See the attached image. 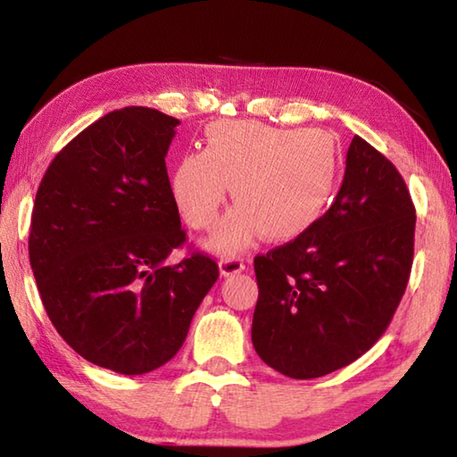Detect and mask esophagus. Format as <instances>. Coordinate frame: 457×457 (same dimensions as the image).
Listing matches in <instances>:
<instances>
[{
	"label": "esophagus",
	"mask_w": 457,
	"mask_h": 457,
	"mask_svg": "<svg viewBox=\"0 0 457 457\" xmlns=\"http://www.w3.org/2000/svg\"><path fill=\"white\" fill-rule=\"evenodd\" d=\"M244 268H245V264H244L242 258L228 256V258H221V260H220V272H221V276H234V274H239Z\"/></svg>",
	"instance_id": "1"
}]
</instances>
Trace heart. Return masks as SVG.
<instances>
[{
    "mask_svg": "<svg viewBox=\"0 0 457 457\" xmlns=\"http://www.w3.org/2000/svg\"><path fill=\"white\" fill-rule=\"evenodd\" d=\"M338 146L319 129H282L258 120H215L201 153H183L171 169V193L193 229H212L231 185L236 207L212 237L218 252H237L264 234L290 242L322 218L338 177Z\"/></svg>",
    "mask_w": 457,
    "mask_h": 457,
    "instance_id": "1",
    "label": "heart"
}]
</instances>
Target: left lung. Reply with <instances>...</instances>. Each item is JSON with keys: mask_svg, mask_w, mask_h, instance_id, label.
Returning a JSON list of instances; mask_svg holds the SVG:
<instances>
[{"mask_svg": "<svg viewBox=\"0 0 457 457\" xmlns=\"http://www.w3.org/2000/svg\"><path fill=\"white\" fill-rule=\"evenodd\" d=\"M413 236L403 177L354 135L328 212L306 234L253 258L260 359L286 377L316 378L365 354L403 298Z\"/></svg>", "mask_w": 457, "mask_h": 457, "instance_id": "left-lung-1", "label": "left lung"}]
</instances>
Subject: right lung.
<instances>
[{
  "label": "right lung",
  "mask_w": 457,
  "mask_h": 457,
  "mask_svg": "<svg viewBox=\"0 0 457 457\" xmlns=\"http://www.w3.org/2000/svg\"><path fill=\"white\" fill-rule=\"evenodd\" d=\"M179 120L146 106L104 114L44 173L29 226V264L58 335L98 367L143 375L181 349L220 276L185 244L165 157Z\"/></svg>",
  "instance_id": "1"
}]
</instances>
